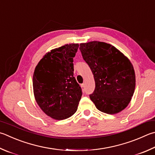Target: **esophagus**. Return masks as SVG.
<instances>
[{
	"label": "esophagus",
	"mask_w": 155,
	"mask_h": 155,
	"mask_svg": "<svg viewBox=\"0 0 155 155\" xmlns=\"http://www.w3.org/2000/svg\"><path fill=\"white\" fill-rule=\"evenodd\" d=\"M81 88H82V89H83V90H84V88H85V84H84V83L81 84Z\"/></svg>",
	"instance_id": "esophagus-1"
}]
</instances>
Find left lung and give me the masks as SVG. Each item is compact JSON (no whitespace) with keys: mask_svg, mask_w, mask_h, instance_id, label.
I'll use <instances>...</instances> for the list:
<instances>
[{"mask_svg":"<svg viewBox=\"0 0 155 155\" xmlns=\"http://www.w3.org/2000/svg\"><path fill=\"white\" fill-rule=\"evenodd\" d=\"M83 60L94 74L95 87L90 99L100 111L114 114L130 102L136 74L130 60L110 44L91 41L80 44Z\"/></svg>","mask_w":155,"mask_h":155,"instance_id":"1","label":"left lung"}]
</instances>
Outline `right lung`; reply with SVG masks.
<instances>
[{"instance_id":"1","label":"right lung","mask_w":155,"mask_h":155,"mask_svg":"<svg viewBox=\"0 0 155 155\" xmlns=\"http://www.w3.org/2000/svg\"><path fill=\"white\" fill-rule=\"evenodd\" d=\"M78 47V43H71L51 50L39 61L34 72L36 102L53 119H68L77 110L82 91L73 77V58Z\"/></svg>"}]
</instances>
